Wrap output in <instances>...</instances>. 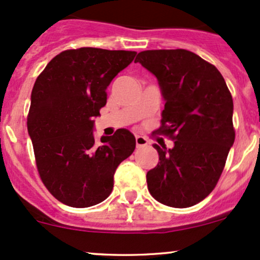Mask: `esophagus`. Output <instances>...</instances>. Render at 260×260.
<instances>
[{"instance_id": "esophagus-1", "label": "esophagus", "mask_w": 260, "mask_h": 260, "mask_svg": "<svg viewBox=\"0 0 260 260\" xmlns=\"http://www.w3.org/2000/svg\"><path fill=\"white\" fill-rule=\"evenodd\" d=\"M136 145H137V148L145 147V145H148V139L144 138V137H142V136H136Z\"/></svg>"}]
</instances>
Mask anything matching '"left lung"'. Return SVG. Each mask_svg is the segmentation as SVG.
I'll return each instance as SVG.
<instances>
[{"label":"left lung","instance_id":"obj_1","mask_svg":"<svg viewBox=\"0 0 260 260\" xmlns=\"http://www.w3.org/2000/svg\"><path fill=\"white\" fill-rule=\"evenodd\" d=\"M134 62L156 77L165 101L159 131L175 140L171 149L154 144L160 161L148 189L161 204L192 207L216 186L234 145L231 92L215 66L187 50H147Z\"/></svg>","mask_w":260,"mask_h":260}]
</instances>
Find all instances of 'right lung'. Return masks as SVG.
<instances>
[{
  "mask_svg": "<svg viewBox=\"0 0 260 260\" xmlns=\"http://www.w3.org/2000/svg\"><path fill=\"white\" fill-rule=\"evenodd\" d=\"M137 52L80 47L53 57L30 98L28 132L41 180L59 202L88 208L105 201L116 169L136 148L121 128L95 144L94 118L106 105V89Z\"/></svg>",
  "mask_w": 260,
  "mask_h": 260,
  "instance_id": "add662e5",
  "label": "right lung"
}]
</instances>
